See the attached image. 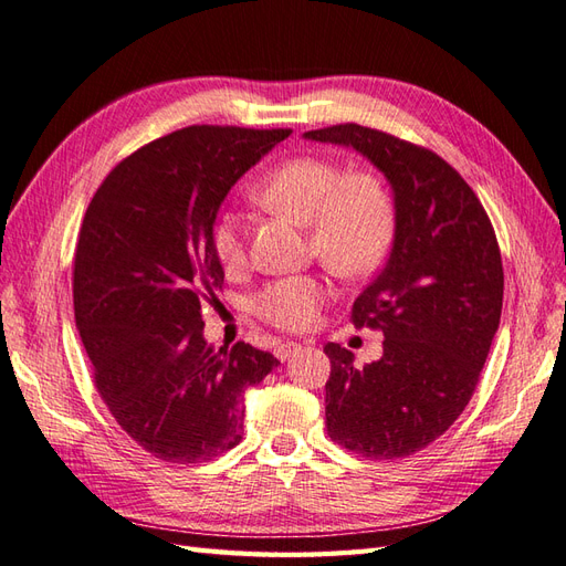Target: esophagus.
<instances>
[{
  "label": "esophagus",
  "mask_w": 566,
  "mask_h": 566,
  "mask_svg": "<svg viewBox=\"0 0 566 566\" xmlns=\"http://www.w3.org/2000/svg\"><path fill=\"white\" fill-rule=\"evenodd\" d=\"M301 352V344H296V342H284V344H280L277 349H274V356H277L280 360H289L292 356H296Z\"/></svg>",
  "instance_id": "34e87169"
}]
</instances>
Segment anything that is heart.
<instances>
[{
  "instance_id": "b5f03b06",
  "label": "heart",
  "mask_w": 566,
  "mask_h": 566,
  "mask_svg": "<svg viewBox=\"0 0 566 566\" xmlns=\"http://www.w3.org/2000/svg\"><path fill=\"white\" fill-rule=\"evenodd\" d=\"M260 206L308 227L313 253L344 277L366 274L385 258L395 237V202L373 174H346L325 157H296L270 171L251 191ZM210 249L227 274L243 270L245 224L237 212H222L210 231ZM329 296L315 274H292L265 284L251 298V311L286 332L308 329Z\"/></svg>"
}]
</instances>
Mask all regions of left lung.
I'll use <instances>...</instances> for the list:
<instances>
[{"instance_id":"8db88e82","label":"left lung","mask_w":566,"mask_h":566,"mask_svg":"<svg viewBox=\"0 0 566 566\" xmlns=\"http://www.w3.org/2000/svg\"><path fill=\"white\" fill-rule=\"evenodd\" d=\"M364 155L395 200L392 251L354 301L356 327L382 332L364 368L329 342L327 434L370 459H401L452 426L481 378L502 313L500 245L471 186L442 157L358 124L303 134Z\"/></svg>"}]
</instances>
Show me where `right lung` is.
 Masks as SVG:
<instances>
[{"label": "right lung", "mask_w": 566, "mask_h": 566, "mask_svg": "<svg viewBox=\"0 0 566 566\" xmlns=\"http://www.w3.org/2000/svg\"><path fill=\"white\" fill-rule=\"evenodd\" d=\"M289 134L188 126L128 155L97 188L76 243L74 313L95 387L145 452L200 463L237 447L241 397L280 364L202 337L224 270L210 231L227 193Z\"/></svg>", "instance_id": "right-lung-1"}]
</instances>
